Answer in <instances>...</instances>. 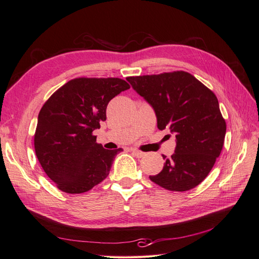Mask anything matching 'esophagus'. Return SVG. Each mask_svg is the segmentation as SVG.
Segmentation results:
<instances>
[{
	"mask_svg": "<svg viewBox=\"0 0 259 259\" xmlns=\"http://www.w3.org/2000/svg\"><path fill=\"white\" fill-rule=\"evenodd\" d=\"M132 153L134 154V155L136 156V158H143V156L145 155V153H144V152L137 150V149H133V150H132Z\"/></svg>",
	"mask_w": 259,
	"mask_h": 259,
	"instance_id": "obj_1",
	"label": "esophagus"
}]
</instances>
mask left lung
Returning a JSON list of instances; mask_svg holds the SVG:
<instances>
[{"mask_svg": "<svg viewBox=\"0 0 259 259\" xmlns=\"http://www.w3.org/2000/svg\"><path fill=\"white\" fill-rule=\"evenodd\" d=\"M133 90L154 110L158 128L176 137L173 155L153 183L170 191H187L201 184L222 152L226 122L215 94L185 71L130 76Z\"/></svg>", "mask_w": 259, "mask_h": 259, "instance_id": "obj_1", "label": "left lung"}]
</instances>
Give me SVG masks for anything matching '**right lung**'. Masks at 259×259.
Here are the masks:
<instances>
[{
  "instance_id": "add662e5",
  "label": "right lung",
  "mask_w": 259,
  "mask_h": 259,
  "mask_svg": "<svg viewBox=\"0 0 259 259\" xmlns=\"http://www.w3.org/2000/svg\"><path fill=\"white\" fill-rule=\"evenodd\" d=\"M130 84L117 77H77L55 92L37 116L34 149L42 168L67 193L91 190L109 175L115 155L96 143L94 130L107 106Z\"/></svg>"
}]
</instances>
